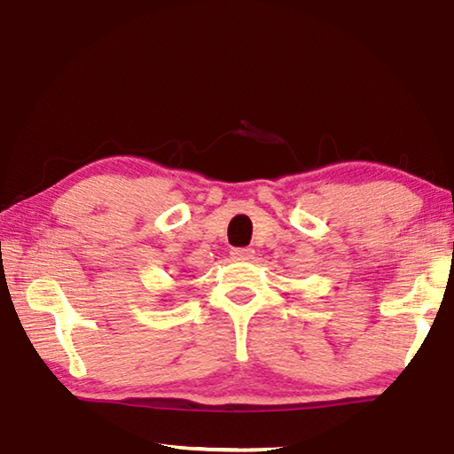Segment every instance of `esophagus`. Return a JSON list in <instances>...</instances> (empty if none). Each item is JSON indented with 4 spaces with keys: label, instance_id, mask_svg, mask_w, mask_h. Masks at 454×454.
Segmentation results:
<instances>
[{
    "label": "esophagus",
    "instance_id": "34e87169",
    "mask_svg": "<svg viewBox=\"0 0 454 454\" xmlns=\"http://www.w3.org/2000/svg\"><path fill=\"white\" fill-rule=\"evenodd\" d=\"M231 255H233V260H237V262H249V260H254V249H251V247H235L231 251Z\"/></svg>",
    "mask_w": 454,
    "mask_h": 454
}]
</instances>
